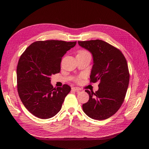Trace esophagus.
<instances>
[{
  "label": "esophagus",
  "mask_w": 149,
  "mask_h": 149,
  "mask_svg": "<svg viewBox=\"0 0 149 149\" xmlns=\"http://www.w3.org/2000/svg\"><path fill=\"white\" fill-rule=\"evenodd\" d=\"M71 89H72V90H73V91H77V92H79V91H81V88H78V87H73Z\"/></svg>",
  "instance_id": "obj_1"
}]
</instances>
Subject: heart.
Listing matches in <instances>:
<instances>
[{
    "label": "heart",
    "instance_id": "b5f03b06",
    "mask_svg": "<svg viewBox=\"0 0 149 149\" xmlns=\"http://www.w3.org/2000/svg\"><path fill=\"white\" fill-rule=\"evenodd\" d=\"M86 53H88V52L85 51V50H81L78 52V55H82V54H86ZM81 76H79V77L77 78L78 81H79L81 80Z\"/></svg>",
    "mask_w": 149,
    "mask_h": 149
}]
</instances>
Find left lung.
Returning a JSON list of instances; mask_svg holds the SVG:
<instances>
[{"mask_svg": "<svg viewBox=\"0 0 149 149\" xmlns=\"http://www.w3.org/2000/svg\"><path fill=\"white\" fill-rule=\"evenodd\" d=\"M78 43L93 55L90 82L100 81L99 89L95 93L85 91L89 99L83 104V111L93 119L109 118L119 110L124 101L129 83L127 61L119 49L102 40Z\"/></svg>", "mask_w": 149, "mask_h": 149, "instance_id": "left-lung-1", "label": "left lung"}]
</instances>
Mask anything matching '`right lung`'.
<instances>
[{
	"label": "right lung",
	"mask_w": 149,
	"mask_h": 149,
	"mask_svg": "<svg viewBox=\"0 0 149 149\" xmlns=\"http://www.w3.org/2000/svg\"><path fill=\"white\" fill-rule=\"evenodd\" d=\"M76 42L37 41L20 56L17 68V91L24 106L40 119H49L61 110L71 91L68 84L54 88L50 76L60 72L61 58Z\"/></svg>",
	"instance_id": "obj_1"
}]
</instances>
